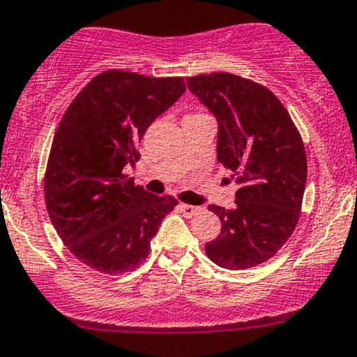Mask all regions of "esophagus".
I'll list each match as a JSON object with an SVG mask.
<instances>
[{"instance_id": "34e87169", "label": "esophagus", "mask_w": 357, "mask_h": 357, "mask_svg": "<svg viewBox=\"0 0 357 357\" xmlns=\"http://www.w3.org/2000/svg\"><path fill=\"white\" fill-rule=\"evenodd\" d=\"M200 211L202 209L197 206H190V204H180V212H182L185 218H194V215H197Z\"/></svg>"}]
</instances>
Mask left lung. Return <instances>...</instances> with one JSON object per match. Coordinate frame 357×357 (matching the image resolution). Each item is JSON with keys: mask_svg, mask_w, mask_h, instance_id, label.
Instances as JSON below:
<instances>
[{"mask_svg": "<svg viewBox=\"0 0 357 357\" xmlns=\"http://www.w3.org/2000/svg\"><path fill=\"white\" fill-rule=\"evenodd\" d=\"M187 86L218 118V162L241 185L234 209L209 206L222 226L206 253L227 270L261 265L297 227L307 182L302 136L282 101L251 79L214 72L187 77Z\"/></svg>", "mask_w": 357, "mask_h": 357, "instance_id": "1", "label": "left lung"}]
</instances>
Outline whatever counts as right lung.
I'll return each mask as SVG.
<instances>
[{"instance_id": "add662e5", "label": "right lung", "mask_w": 357, "mask_h": 357, "mask_svg": "<svg viewBox=\"0 0 357 357\" xmlns=\"http://www.w3.org/2000/svg\"><path fill=\"white\" fill-rule=\"evenodd\" d=\"M183 91V77L104 70L60 119L43 177L45 206L67 250L91 270L123 275L138 268L178 204L136 185L123 168L138 162L146 128Z\"/></svg>"}]
</instances>
